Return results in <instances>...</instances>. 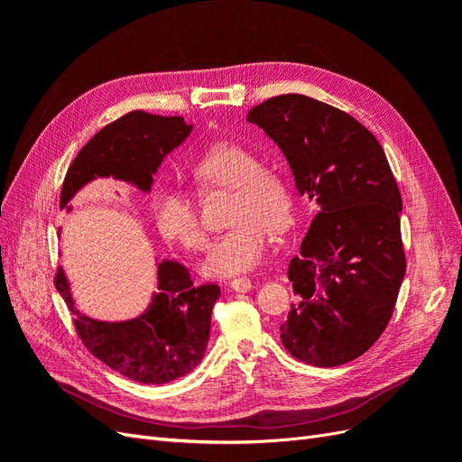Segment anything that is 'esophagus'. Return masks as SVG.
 <instances>
[{
	"instance_id": "1",
	"label": "esophagus",
	"mask_w": 462,
	"mask_h": 462,
	"mask_svg": "<svg viewBox=\"0 0 462 462\" xmlns=\"http://www.w3.org/2000/svg\"><path fill=\"white\" fill-rule=\"evenodd\" d=\"M229 287L236 292H248L250 289H253V282H250L248 277H236L229 283Z\"/></svg>"
}]
</instances>
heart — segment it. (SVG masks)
<instances>
[{"label": "heart", "mask_w": 462, "mask_h": 462, "mask_svg": "<svg viewBox=\"0 0 462 462\" xmlns=\"http://www.w3.org/2000/svg\"><path fill=\"white\" fill-rule=\"evenodd\" d=\"M192 177L199 189H233L227 223L231 227L216 236L202 260L208 277H233L253 270L262 260L268 231L282 233L291 226L292 197L282 173L262 167L253 150L221 143L202 153ZM160 233L187 250H202L206 233L194 202L175 189H165L153 204Z\"/></svg>", "instance_id": "heart-1"}]
</instances>
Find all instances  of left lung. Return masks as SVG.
Here are the masks:
<instances>
[{
  "label": "left lung",
  "instance_id": "obj_1",
  "mask_svg": "<svg viewBox=\"0 0 462 462\" xmlns=\"http://www.w3.org/2000/svg\"><path fill=\"white\" fill-rule=\"evenodd\" d=\"M246 121L283 152L299 194L318 208L289 263L299 300L282 341L306 365H346L380 339L407 270L402 200L383 148L355 117L302 94L270 97Z\"/></svg>",
  "mask_w": 462,
  "mask_h": 462
}]
</instances>
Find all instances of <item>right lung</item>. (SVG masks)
Wrapping results in <instances>:
<instances>
[{
	"label": "right lung",
	"mask_w": 462,
	"mask_h": 462,
	"mask_svg": "<svg viewBox=\"0 0 462 462\" xmlns=\"http://www.w3.org/2000/svg\"><path fill=\"white\" fill-rule=\"evenodd\" d=\"M192 125L183 117L131 111L92 136L65 175L60 208L69 209L75 194L96 179H116L150 192L153 175L167 153L187 141ZM55 287L75 316L79 337L111 370L148 385L173 382L202 360L219 299L217 285L194 287L189 270L175 260L158 263V289L148 309L125 321H102L82 314L73 300L63 268Z\"/></svg>",
	"instance_id": "add662e5"
}]
</instances>
